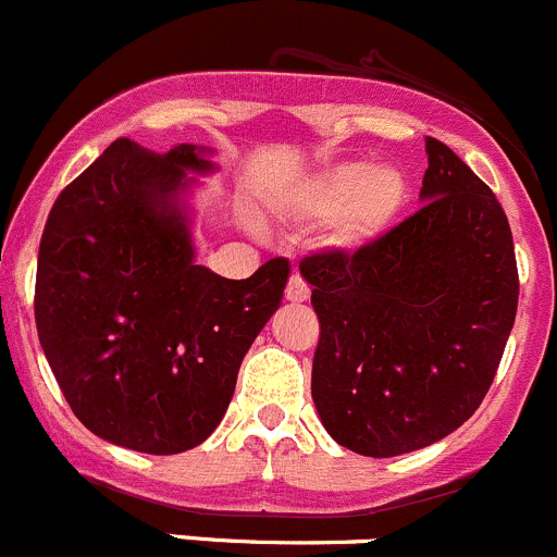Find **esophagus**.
Listing matches in <instances>:
<instances>
[{
	"instance_id": "34e87169",
	"label": "esophagus",
	"mask_w": 557,
	"mask_h": 557,
	"mask_svg": "<svg viewBox=\"0 0 557 557\" xmlns=\"http://www.w3.org/2000/svg\"><path fill=\"white\" fill-rule=\"evenodd\" d=\"M309 295H311L309 284H306L298 273H293V278H289V284H287L289 304H304V300H309Z\"/></svg>"
}]
</instances>
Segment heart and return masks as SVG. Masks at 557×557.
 <instances>
[{
	"instance_id": "obj_1",
	"label": "heart",
	"mask_w": 557,
	"mask_h": 557,
	"mask_svg": "<svg viewBox=\"0 0 557 557\" xmlns=\"http://www.w3.org/2000/svg\"><path fill=\"white\" fill-rule=\"evenodd\" d=\"M407 199L410 183L399 166L342 161L309 174L295 188L293 210L304 219H333V246L355 253L394 230Z\"/></svg>"
}]
</instances>
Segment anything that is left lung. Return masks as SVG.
I'll return each mask as SVG.
<instances>
[{
	"label": "left lung",
	"instance_id": "obj_1",
	"mask_svg": "<svg viewBox=\"0 0 557 557\" xmlns=\"http://www.w3.org/2000/svg\"><path fill=\"white\" fill-rule=\"evenodd\" d=\"M423 208L363 251L300 262L320 317L317 416L338 446L399 457L462 426L490 391L517 317V259L490 188L426 139Z\"/></svg>",
	"mask_w": 557,
	"mask_h": 557
}]
</instances>
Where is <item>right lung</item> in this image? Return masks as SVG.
Here are the masks:
<instances>
[{"label":"right lung","mask_w":557,"mask_h":557,"mask_svg":"<svg viewBox=\"0 0 557 557\" xmlns=\"http://www.w3.org/2000/svg\"><path fill=\"white\" fill-rule=\"evenodd\" d=\"M213 156L116 139L46 221L40 347L78 421L131 451L163 457L208 441L287 287V259L240 282L196 262L194 190L219 172Z\"/></svg>","instance_id":"1"}]
</instances>
